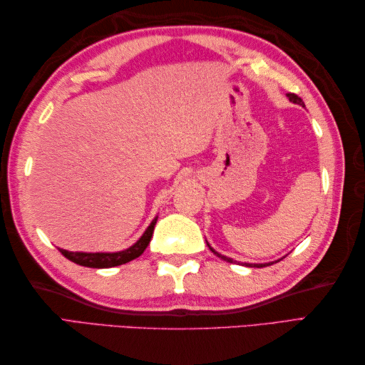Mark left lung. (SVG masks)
<instances>
[{"label":"left lung","mask_w":365,"mask_h":365,"mask_svg":"<svg viewBox=\"0 0 365 365\" xmlns=\"http://www.w3.org/2000/svg\"><path fill=\"white\" fill-rule=\"evenodd\" d=\"M287 97H289L290 98V102H293V103H298V105H301V106H304V102H302V100L297 96V94H292V92H290V94H287ZM208 247H210V245H208ZM210 251L213 252V254H216V255H218V257H221L222 260H226V262H230V263H234V260H232V259H229V257H226V255H221V254H218V252H216L215 250H212V247H210ZM273 263L274 262H271V263H260V265H254V267H259V268H262V267H268V265H273ZM252 267V265H251Z\"/></svg>","instance_id":"8db88e82"}]
</instances>
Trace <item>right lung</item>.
Instances as JSON below:
<instances>
[{
    "mask_svg": "<svg viewBox=\"0 0 365 365\" xmlns=\"http://www.w3.org/2000/svg\"><path fill=\"white\" fill-rule=\"evenodd\" d=\"M157 220H158V216L150 222V226L147 227L144 235L139 238L133 246H130L125 251L110 254V252H68L66 250H59V252L63 254L64 257H67L68 260H72L73 263H76V265H81V267L111 268V267L123 265V263L135 260L145 251L147 245L150 243V238L153 234L155 224H157Z\"/></svg>",
    "mask_w": 365,
    "mask_h": 365,
    "instance_id": "add662e5",
    "label": "right lung"
}]
</instances>
